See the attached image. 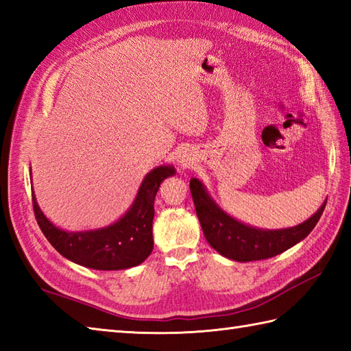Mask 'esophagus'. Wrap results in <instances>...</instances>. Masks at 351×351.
Listing matches in <instances>:
<instances>
[{
  "instance_id": "esophagus-1",
  "label": "esophagus",
  "mask_w": 351,
  "mask_h": 351,
  "mask_svg": "<svg viewBox=\"0 0 351 351\" xmlns=\"http://www.w3.org/2000/svg\"><path fill=\"white\" fill-rule=\"evenodd\" d=\"M178 164H180L181 169L189 167L190 166V158L187 155H180V156H178Z\"/></svg>"
}]
</instances>
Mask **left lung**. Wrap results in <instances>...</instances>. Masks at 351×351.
I'll list each match as a JSON object with an SVG mask.
<instances>
[{
  "mask_svg": "<svg viewBox=\"0 0 351 351\" xmlns=\"http://www.w3.org/2000/svg\"><path fill=\"white\" fill-rule=\"evenodd\" d=\"M190 190L206 241L221 256L238 263L273 258L300 243L315 228L326 206L324 202L312 217L297 226L261 229L245 225L223 211L210 196L205 185L196 178L190 180Z\"/></svg>",
  "mask_w": 351,
  "mask_h": 351,
  "instance_id": "8db88e82",
  "label": "left lung"
}]
</instances>
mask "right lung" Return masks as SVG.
Listing matches in <instances>:
<instances>
[{
    "instance_id": "1",
    "label": "right lung",
    "mask_w": 351,
    "mask_h": 351,
    "mask_svg": "<svg viewBox=\"0 0 351 351\" xmlns=\"http://www.w3.org/2000/svg\"><path fill=\"white\" fill-rule=\"evenodd\" d=\"M175 173L170 164L152 169L141 181L130 210L106 228L75 232L57 228L42 213L33 191L36 220L52 247L72 263L93 270H126L151 255L155 195L161 182Z\"/></svg>"
}]
</instances>
